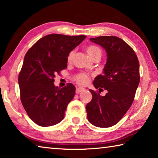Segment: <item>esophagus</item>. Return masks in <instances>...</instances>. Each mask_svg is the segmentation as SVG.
I'll return each instance as SVG.
<instances>
[{
  "instance_id": "esophagus-1",
  "label": "esophagus",
  "mask_w": 158,
  "mask_h": 158,
  "mask_svg": "<svg viewBox=\"0 0 158 158\" xmlns=\"http://www.w3.org/2000/svg\"><path fill=\"white\" fill-rule=\"evenodd\" d=\"M85 90V89H84V88H77L76 89V93L77 94H79V93H80L82 91H84V90Z\"/></svg>"
}]
</instances>
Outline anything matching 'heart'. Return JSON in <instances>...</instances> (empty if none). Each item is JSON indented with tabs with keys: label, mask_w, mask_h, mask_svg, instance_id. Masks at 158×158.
<instances>
[{
	"label": "heart",
	"mask_w": 158,
	"mask_h": 158,
	"mask_svg": "<svg viewBox=\"0 0 158 158\" xmlns=\"http://www.w3.org/2000/svg\"><path fill=\"white\" fill-rule=\"evenodd\" d=\"M86 52H87V54L89 55V56L91 58V59L97 56L101 57V54H102L101 49L98 47L95 46V45H90V46L88 47L86 49ZM74 54V50L71 51V52L69 53V54L68 56V62H71L73 58ZM74 80H75L77 83H78V84L80 85H85L89 82V77L85 74L80 73V74H77V75L74 77Z\"/></svg>",
	"instance_id": "heart-1"
}]
</instances>
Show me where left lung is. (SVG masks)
Masks as SVG:
<instances>
[{"label":"left lung","mask_w":158,"mask_h":158,"mask_svg":"<svg viewBox=\"0 0 158 158\" xmlns=\"http://www.w3.org/2000/svg\"><path fill=\"white\" fill-rule=\"evenodd\" d=\"M90 40L100 45L107 59L103 74L95 78L93 85L99 93L90 90L91 101L86 105L87 118L98 127L116 125L132 105L140 81L139 63L135 52L122 39L116 36H100ZM102 88L108 90L100 95Z\"/></svg>","instance_id":"8db88e82"}]
</instances>
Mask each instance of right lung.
<instances>
[{"label": "right lung", "mask_w": 158, "mask_h": 158, "mask_svg": "<svg viewBox=\"0 0 158 158\" xmlns=\"http://www.w3.org/2000/svg\"><path fill=\"white\" fill-rule=\"evenodd\" d=\"M85 35L49 34L37 41L24 57L19 74L20 98L29 118L40 126L58 124L75 94L72 84L55 86V74L67 68L68 56Z\"/></svg>", "instance_id": "right-lung-1"}]
</instances>
